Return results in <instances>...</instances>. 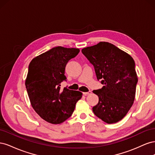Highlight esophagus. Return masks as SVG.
<instances>
[{
  "label": "esophagus",
  "instance_id": "34e87169",
  "mask_svg": "<svg viewBox=\"0 0 155 155\" xmlns=\"http://www.w3.org/2000/svg\"><path fill=\"white\" fill-rule=\"evenodd\" d=\"M91 93H92L91 91H88V92H83L84 96H87V95H88V94H91Z\"/></svg>",
  "mask_w": 155,
  "mask_h": 155
}]
</instances>
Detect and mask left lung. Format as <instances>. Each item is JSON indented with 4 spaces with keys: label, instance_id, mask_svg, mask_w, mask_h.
Wrapping results in <instances>:
<instances>
[{
    "label": "left lung",
    "instance_id": "8db88e82",
    "mask_svg": "<svg viewBox=\"0 0 155 155\" xmlns=\"http://www.w3.org/2000/svg\"><path fill=\"white\" fill-rule=\"evenodd\" d=\"M104 85L93 91L99 97L92 110L107 124L120 121L132 107L138 83L134 61L130 55L107 42L82 49Z\"/></svg>",
    "mask_w": 155,
    "mask_h": 155
}]
</instances>
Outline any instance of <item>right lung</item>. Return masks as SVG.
I'll list each match as a JSON object with an SVG mask.
<instances>
[{
    "label": "right lung",
    "mask_w": 155,
    "mask_h": 155,
    "mask_svg": "<svg viewBox=\"0 0 155 155\" xmlns=\"http://www.w3.org/2000/svg\"><path fill=\"white\" fill-rule=\"evenodd\" d=\"M78 48L57 46L31 60L25 85L32 107L41 118L59 124L71 116L82 93L64 87L65 67L79 54Z\"/></svg>",
    "instance_id": "add662e5"
}]
</instances>
